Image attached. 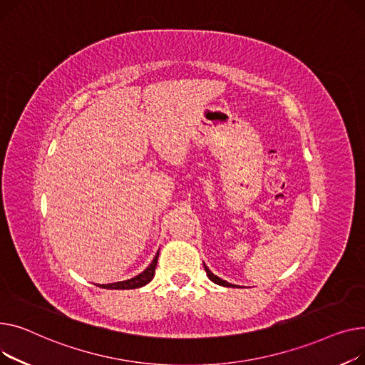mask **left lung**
Listing matches in <instances>:
<instances>
[{"label":"left lung","instance_id":"8db88e82","mask_svg":"<svg viewBox=\"0 0 365 365\" xmlns=\"http://www.w3.org/2000/svg\"><path fill=\"white\" fill-rule=\"evenodd\" d=\"M205 265V264H203ZM205 269H206V274H207V277L210 278V280L213 282V283H217V284H220V286H225V287H235L234 284H230V283H227L225 280H221V278L218 277V275H215V274H212V271L205 265Z\"/></svg>","mask_w":365,"mask_h":365}]
</instances>
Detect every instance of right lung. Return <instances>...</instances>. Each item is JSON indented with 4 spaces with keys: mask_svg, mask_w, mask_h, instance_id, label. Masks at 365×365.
<instances>
[{
    "mask_svg": "<svg viewBox=\"0 0 365 365\" xmlns=\"http://www.w3.org/2000/svg\"><path fill=\"white\" fill-rule=\"evenodd\" d=\"M158 258H159V252L156 253L153 262L150 264L141 274H138L137 277L131 278V280L110 283V284H100V287H103V289H113V290H125V289H137V287L145 286L147 283L152 282V278L155 277V269H156V265H158Z\"/></svg>",
    "mask_w": 365,
    "mask_h": 365,
    "instance_id": "obj_1",
    "label": "right lung"
}]
</instances>
